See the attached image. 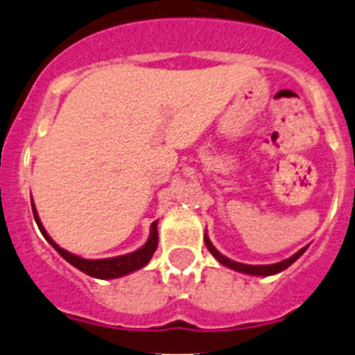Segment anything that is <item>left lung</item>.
I'll list each match as a JSON object with an SVG mask.
<instances>
[{
	"label": "left lung",
	"instance_id": "8db88e82",
	"mask_svg": "<svg viewBox=\"0 0 355 355\" xmlns=\"http://www.w3.org/2000/svg\"><path fill=\"white\" fill-rule=\"evenodd\" d=\"M205 243H206V247H208L209 252H211L213 256H215V258H216V261L222 263V265L227 266V268H233V270L241 272V274L263 275V277H266V275L279 274V272L286 270L288 266L293 265V263L297 261V259H299L300 256H302V254L306 252V249H307V247H304V249H300L299 252H295L293 256H291V258L284 259V261L274 263V265H245V263L233 261V259H229V258H225V256H222V254L218 252V250H216L215 247H213V243H211V241H209V238L206 236V234H205Z\"/></svg>",
	"mask_w": 355,
	"mask_h": 355
}]
</instances>
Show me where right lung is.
<instances>
[{
	"instance_id": "add662e5",
	"label": "right lung",
	"mask_w": 355,
	"mask_h": 355,
	"mask_svg": "<svg viewBox=\"0 0 355 355\" xmlns=\"http://www.w3.org/2000/svg\"><path fill=\"white\" fill-rule=\"evenodd\" d=\"M31 209H33V218H35L37 225H39L40 233L46 240L55 247V250L60 254L62 258L65 261L71 263L72 266H76L78 270H81L83 274L90 275V277L96 279H117L122 277V275H128L131 272L139 270L142 266H146L149 263V259L153 258V254H155L156 247H158V222H153L150 224V233L147 241L140 247L139 250H135V252L124 254V256H117V258H106V259H85L76 256V254L67 252L65 249H62L60 245H56L55 241L51 240L48 233H46V229H44L42 222H40L39 215H37L35 205H33V200H31Z\"/></svg>"
}]
</instances>
